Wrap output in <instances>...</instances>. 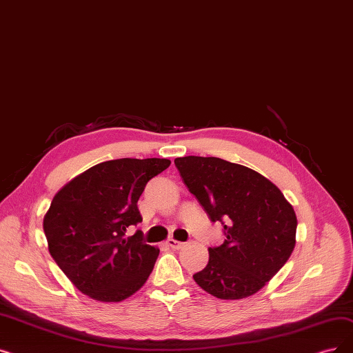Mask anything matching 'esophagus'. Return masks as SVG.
Segmentation results:
<instances>
[{
  "mask_svg": "<svg viewBox=\"0 0 353 353\" xmlns=\"http://www.w3.org/2000/svg\"><path fill=\"white\" fill-rule=\"evenodd\" d=\"M168 247H170L172 250H180V248H183L185 247V242H180V241H176V239H173V238H170V239H167V242H165Z\"/></svg>",
  "mask_w": 353,
  "mask_h": 353,
  "instance_id": "obj_1",
  "label": "esophagus"
}]
</instances>
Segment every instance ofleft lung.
I'll return each instance as SVG.
<instances>
[{"instance_id": "obj_1", "label": "left lung", "mask_w": 353, "mask_h": 353, "mask_svg": "<svg viewBox=\"0 0 353 353\" xmlns=\"http://www.w3.org/2000/svg\"><path fill=\"white\" fill-rule=\"evenodd\" d=\"M174 164L210 221L223 225V243L209 248V263L194 281L222 300L255 294L294 250L293 206L274 183L245 165L197 156L179 157Z\"/></svg>"}]
</instances>
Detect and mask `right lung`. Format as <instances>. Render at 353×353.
<instances>
[{
	"label": "right lung",
	"mask_w": 353,
	"mask_h": 353,
	"mask_svg": "<svg viewBox=\"0 0 353 353\" xmlns=\"http://www.w3.org/2000/svg\"><path fill=\"white\" fill-rule=\"evenodd\" d=\"M167 159H118L99 163L60 189L44 214L49 252L73 285L90 299L117 303L139 291L160 250L141 232L125 236L143 221L137 202Z\"/></svg>",
	"instance_id": "1"
}]
</instances>
